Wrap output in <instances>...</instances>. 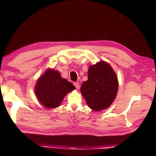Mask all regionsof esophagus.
<instances>
[{
  "mask_svg": "<svg viewBox=\"0 0 156 156\" xmlns=\"http://www.w3.org/2000/svg\"><path fill=\"white\" fill-rule=\"evenodd\" d=\"M75 87L76 88V89H79V88H80V84H79V82H74V83Z\"/></svg>",
  "mask_w": 156,
  "mask_h": 156,
  "instance_id": "1",
  "label": "esophagus"
}]
</instances>
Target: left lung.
<instances>
[{"label":"left lung","mask_w":156,"mask_h":156,"mask_svg":"<svg viewBox=\"0 0 156 156\" xmlns=\"http://www.w3.org/2000/svg\"><path fill=\"white\" fill-rule=\"evenodd\" d=\"M119 88L117 74L108 63L100 61L91 65L88 70V80L80 88L88 106L94 111L108 108L116 98Z\"/></svg>","instance_id":"left-lung-1"}]
</instances>
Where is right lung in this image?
<instances>
[{
    "mask_svg": "<svg viewBox=\"0 0 156 156\" xmlns=\"http://www.w3.org/2000/svg\"><path fill=\"white\" fill-rule=\"evenodd\" d=\"M75 88L72 83L62 78L59 71L48 68L37 79L34 91L41 105L46 108H55L59 107L68 92Z\"/></svg>",
    "mask_w": 156,
    "mask_h": 156,
    "instance_id": "add662e5",
    "label": "right lung"
}]
</instances>
